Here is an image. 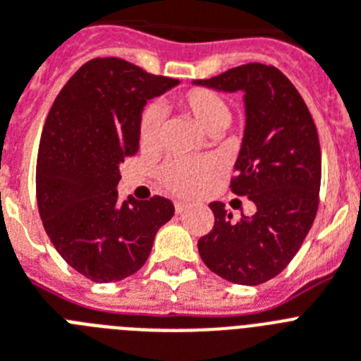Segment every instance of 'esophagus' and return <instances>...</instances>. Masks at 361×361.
I'll use <instances>...</instances> for the list:
<instances>
[{
    "label": "esophagus",
    "instance_id": "34e87169",
    "mask_svg": "<svg viewBox=\"0 0 361 361\" xmlns=\"http://www.w3.org/2000/svg\"><path fill=\"white\" fill-rule=\"evenodd\" d=\"M186 208H188L186 202H183V201H175V212H177V214H183L184 210H186Z\"/></svg>",
    "mask_w": 361,
    "mask_h": 361
}]
</instances>
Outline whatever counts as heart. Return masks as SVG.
Returning a JSON list of instances; mask_svg holds the SVG:
<instances>
[{
	"instance_id": "b5f03b06",
	"label": "heart",
	"mask_w": 361,
	"mask_h": 361,
	"mask_svg": "<svg viewBox=\"0 0 361 361\" xmlns=\"http://www.w3.org/2000/svg\"><path fill=\"white\" fill-rule=\"evenodd\" d=\"M173 101L184 116L195 121L207 133H219L231 123V105L223 95L210 88H190L175 95ZM160 123L162 116L157 106L149 105L142 110L138 121V140L142 149L149 151L157 147ZM221 160L214 154H204L199 159H169L160 166L157 177L168 192L180 197H193L202 192V188L221 171Z\"/></svg>"
}]
</instances>
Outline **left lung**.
I'll return each instance as SVG.
<instances>
[{
    "label": "left lung",
    "mask_w": 361,
    "mask_h": 361,
    "mask_svg": "<svg viewBox=\"0 0 361 361\" xmlns=\"http://www.w3.org/2000/svg\"><path fill=\"white\" fill-rule=\"evenodd\" d=\"M245 92V134L231 190L256 204L252 216L210 202L214 228L197 241L210 271L234 284L258 286L288 267L319 208L321 145L302 95L279 68L249 62L197 80Z\"/></svg>",
    "instance_id": "1"
}]
</instances>
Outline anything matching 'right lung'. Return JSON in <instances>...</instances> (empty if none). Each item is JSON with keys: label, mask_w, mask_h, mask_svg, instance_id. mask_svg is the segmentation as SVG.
<instances>
[{"label": "right lung", "mask_w": 361, "mask_h": 361, "mask_svg": "<svg viewBox=\"0 0 361 361\" xmlns=\"http://www.w3.org/2000/svg\"><path fill=\"white\" fill-rule=\"evenodd\" d=\"M178 85L118 56L92 59L62 86L37 159V202L59 255L94 282L134 275L175 214L160 195L120 201V164L138 153L147 99Z\"/></svg>", "instance_id": "obj_1"}]
</instances>
